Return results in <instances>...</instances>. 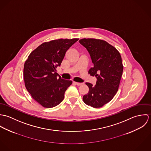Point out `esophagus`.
<instances>
[{"label":"esophagus","instance_id":"esophagus-1","mask_svg":"<svg viewBox=\"0 0 151 151\" xmlns=\"http://www.w3.org/2000/svg\"><path fill=\"white\" fill-rule=\"evenodd\" d=\"M73 83H74V84H75L76 85L78 86H81V85H83V83H77V82H73Z\"/></svg>","mask_w":151,"mask_h":151}]
</instances>
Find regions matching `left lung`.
I'll list each match as a JSON object with an SVG mask.
<instances>
[{
  "label": "left lung",
  "mask_w": 151,
  "mask_h": 151,
  "mask_svg": "<svg viewBox=\"0 0 151 151\" xmlns=\"http://www.w3.org/2000/svg\"><path fill=\"white\" fill-rule=\"evenodd\" d=\"M79 42L86 48L93 64L88 73L97 78L95 86L86 83L89 91L84 95L83 101L93 108L102 107L118 91L123 70L122 57L114 47L105 41L84 38Z\"/></svg>",
  "instance_id": "1"
}]
</instances>
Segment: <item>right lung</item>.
<instances>
[{
    "label": "right lung",
    "instance_id": "right-lung-1",
    "mask_svg": "<svg viewBox=\"0 0 151 151\" xmlns=\"http://www.w3.org/2000/svg\"><path fill=\"white\" fill-rule=\"evenodd\" d=\"M78 40L59 39L44 42L25 61L23 76L26 89L43 107L53 108L60 104L72 84V81L61 78L56 68L60 66L66 51Z\"/></svg>",
    "mask_w": 151,
    "mask_h": 151
}]
</instances>
